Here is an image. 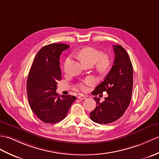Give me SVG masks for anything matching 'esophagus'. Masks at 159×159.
<instances>
[{
    "mask_svg": "<svg viewBox=\"0 0 159 159\" xmlns=\"http://www.w3.org/2000/svg\"><path fill=\"white\" fill-rule=\"evenodd\" d=\"M78 98L79 99H81V100H82V99H85L87 98V97L84 96V95H79L78 96Z\"/></svg>",
    "mask_w": 159,
    "mask_h": 159,
    "instance_id": "obj_1",
    "label": "esophagus"
}]
</instances>
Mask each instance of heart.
Here are the masks:
<instances>
[{
    "mask_svg": "<svg viewBox=\"0 0 159 159\" xmlns=\"http://www.w3.org/2000/svg\"><path fill=\"white\" fill-rule=\"evenodd\" d=\"M77 57L84 65H93L95 63L96 70L101 75H105L108 73L111 68L112 62L108 55H103L102 51L93 47H86L83 48L77 53ZM69 63L70 58H67L64 65V70L65 72H67V66ZM94 82V80L92 78H88L79 84L80 88L83 91L86 90L87 85H91Z\"/></svg>",
    "mask_w": 159,
    "mask_h": 159,
    "instance_id": "heart-1",
    "label": "heart"
}]
</instances>
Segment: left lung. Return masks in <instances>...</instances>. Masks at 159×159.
Wrapping results in <instances>:
<instances>
[{
  "label": "left lung",
  "mask_w": 159,
  "mask_h": 159,
  "mask_svg": "<svg viewBox=\"0 0 159 159\" xmlns=\"http://www.w3.org/2000/svg\"><path fill=\"white\" fill-rule=\"evenodd\" d=\"M115 54L114 64L104 80L97 86L92 93L97 95L106 92L108 96L99 102L94 98L96 107L90 112L91 119L99 124H108L123 115L130 104L133 90V66L130 57L124 48L113 45Z\"/></svg>",
  "instance_id": "8db88e82"
}]
</instances>
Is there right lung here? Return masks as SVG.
<instances>
[{
	"label": "right lung",
	"instance_id": "right-lung-1",
	"mask_svg": "<svg viewBox=\"0 0 159 159\" xmlns=\"http://www.w3.org/2000/svg\"><path fill=\"white\" fill-rule=\"evenodd\" d=\"M70 46L52 43L40 49L33 61L27 80V95L30 108L45 123H57L64 119L75 96L56 93L61 78L60 57Z\"/></svg>",
	"mask_w": 159,
	"mask_h": 159
}]
</instances>
